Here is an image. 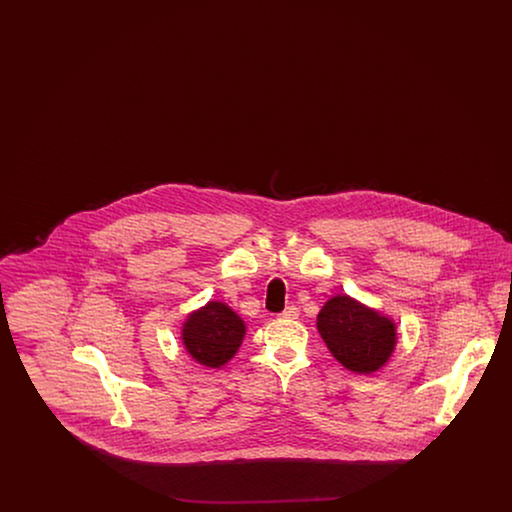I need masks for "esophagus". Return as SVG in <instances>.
<instances>
[{
	"label": "esophagus",
	"instance_id": "34e87169",
	"mask_svg": "<svg viewBox=\"0 0 512 512\" xmlns=\"http://www.w3.org/2000/svg\"><path fill=\"white\" fill-rule=\"evenodd\" d=\"M280 317L290 318V320H293V318L299 317V309H297L295 305H290V307H286V309L280 313Z\"/></svg>",
	"mask_w": 512,
	"mask_h": 512
}]
</instances>
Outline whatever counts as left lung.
I'll use <instances>...</instances> for the list:
<instances>
[{"label":"left lung","mask_w":512,"mask_h":512,"mask_svg":"<svg viewBox=\"0 0 512 512\" xmlns=\"http://www.w3.org/2000/svg\"><path fill=\"white\" fill-rule=\"evenodd\" d=\"M317 328L336 361L357 374L380 370L397 343L395 322L349 295H334L324 303Z\"/></svg>","instance_id":"left-lung-1"}]
</instances>
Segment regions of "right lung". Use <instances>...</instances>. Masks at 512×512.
<instances>
[{
    "label": "right lung",
    "instance_id": "right-lung-1",
    "mask_svg": "<svg viewBox=\"0 0 512 512\" xmlns=\"http://www.w3.org/2000/svg\"><path fill=\"white\" fill-rule=\"evenodd\" d=\"M245 322L226 303L209 301L182 326V343L199 365L220 368L240 349Z\"/></svg>",
    "mask_w": 512,
    "mask_h": 512
}]
</instances>
